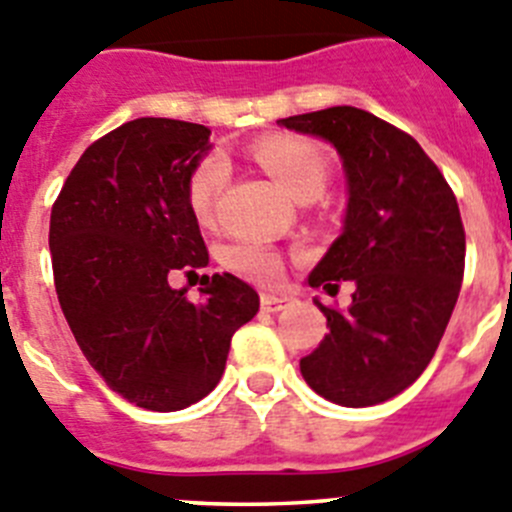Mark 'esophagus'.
I'll list each match as a JSON object with an SVG mask.
<instances>
[{
  "label": "esophagus",
  "mask_w": 512,
  "mask_h": 512,
  "mask_svg": "<svg viewBox=\"0 0 512 512\" xmlns=\"http://www.w3.org/2000/svg\"><path fill=\"white\" fill-rule=\"evenodd\" d=\"M292 304L289 297H276V294H261V307L266 312H281V309H287Z\"/></svg>",
  "instance_id": "esophagus-1"
}]
</instances>
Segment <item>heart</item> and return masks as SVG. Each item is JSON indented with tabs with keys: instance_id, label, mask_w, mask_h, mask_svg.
Returning a JSON list of instances; mask_svg holds the SVG:
<instances>
[{
	"instance_id": "obj_1",
	"label": "heart",
	"mask_w": 512,
	"mask_h": 512,
	"mask_svg": "<svg viewBox=\"0 0 512 512\" xmlns=\"http://www.w3.org/2000/svg\"><path fill=\"white\" fill-rule=\"evenodd\" d=\"M256 162L279 182L292 198L309 203L325 192L332 164L322 144L297 134H271L253 144ZM228 185V162L210 152L195 162L187 175V205L200 223H213L215 210ZM225 261L233 271L261 284H274L281 276V256L259 241H238L225 248Z\"/></svg>"
}]
</instances>
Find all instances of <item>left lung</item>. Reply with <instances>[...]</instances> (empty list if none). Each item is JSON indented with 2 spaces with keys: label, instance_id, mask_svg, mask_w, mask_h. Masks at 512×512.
Returning a JSON list of instances; mask_svg holds the SVG:
<instances>
[{
  "label": "left lung",
  "instance_id": "left-lung-1",
  "mask_svg": "<svg viewBox=\"0 0 512 512\" xmlns=\"http://www.w3.org/2000/svg\"><path fill=\"white\" fill-rule=\"evenodd\" d=\"M279 124L327 139L350 190L345 231L309 287L337 294L353 281V304L317 302L330 332L299 370L327 401L375 406L424 373L447 330L464 276L457 198L411 134L368 111L332 106Z\"/></svg>",
  "mask_w": 512,
  "mask_h": 512
}]
</instances>
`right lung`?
Masks as SVG:
<instances>
[{
    "instance_id": "obj_1",
    "label": "right lung",
    "mask_w": 512,
    "mask_h": 512,
    "mask_svg": "<svg viewBox=\"0 0 512 512\" xmlns=\"http://www.w3.org/2000/svg\"><path fill=\"white\" fill-rule=\"evenodd\" d=\"M210 129L134 119L75 162L50 213L60 309L106 386L139 409L180 411L218 386L233 332L259 294L233 274L205 276L200 302L167 276L208 266L187 175Z\"/></svg>"
}]
</instances>
